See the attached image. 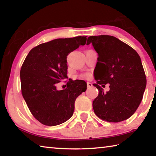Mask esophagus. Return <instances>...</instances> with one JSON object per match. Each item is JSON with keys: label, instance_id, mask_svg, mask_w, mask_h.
<instances>
[{"label": "esophagus", "instance_id": "34e87169", "mask_svg": "<svg viewBox=\"0 0 156 156\" xmlns=\"http://www.w3.org/2000/svg\"><path fill=\"white\" fill-rule=\"evenodd\" d=\"M92 86H93V84H92V83H87V87H88V88L91 87Z\"/></svg>", "mask_w": 156, "mask_h": 156}]
</instances>
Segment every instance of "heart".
Returning a JSON list of instances; mask_svg holds the SVG:
<instances>
[{
  "mask_svg": "<svg viewBox=\"0 0 156 156\" xmlns=\"http://www.w3.org/2000/svg\"><path fill=\"white\" fill-rule=\"evenodd\" d=\"M87 75H85V76H84V77H87Z\"/></svg>",
  "mask_w": 156,
  "mask_h": 156,
  "instance_id": "obj_1",
  "label": "heart"
}]
</instances>
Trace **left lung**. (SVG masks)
<instances>
[{"label":"left lung","mask_w":156,"mask_h":156,"mask_svg":"<svg viewBox=\"0 0 156 156\" xmlns=\"http://www.w3.org/2000/svg\"><path fill=\"white\" fill-rule=\"evenodd\" d=\"M98 54L94 69L99 94L93 101L94 113L100 119L118 122L130 118L138 109L146 88V76L140 57L132 47L112 36H89ZM110 89L105 93L104 84ZM102 85L103 87H101Z\"/></svg>","instance_id":"obj_1"}]
</instances>
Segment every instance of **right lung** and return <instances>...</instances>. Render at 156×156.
I'll use <instances>...</instances> for the list:
<instances>
[{
	"label": "right lung",
	"mask_w": 156,
	"mask_h": 156,
	"mask_svg": "<svg viewBox=\"0 0 156 156\" xmlns=\"http://www.w3.org/2000/svg\"><path fill=\"white\" fill-rule=\"evenodd\" d=\"M87 36L58 38L31 50L20 69L22 95L36 120L56 126L72 117L75 100L87 89V83L74 80L58 91L57 83L67 78V56L86 43Z\"/></svg>",
	"instance_id": "right-lung-1"
}]
</instances>
